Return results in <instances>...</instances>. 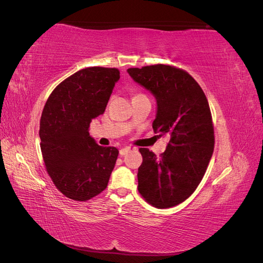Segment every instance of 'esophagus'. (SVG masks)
Listing matches in <instances>:
<instances>
[{
	"label": "esophagus",
	"instance_id": "34e87169",
	"mask_svg": "<svg viewBox=\"0 0 263 263\" xmlns=\"http://www.w3.org/2000/svg\"><path fill=\"white\" fill-rule=\"evenodd\" d=\"M129 151H130V147H124V148H122L121 150H119V155H121V156H125L126 154H128L129 153Z\"/></svg>",
	"mask_w": 263,
	"mask_h": 263
}]
</instances>
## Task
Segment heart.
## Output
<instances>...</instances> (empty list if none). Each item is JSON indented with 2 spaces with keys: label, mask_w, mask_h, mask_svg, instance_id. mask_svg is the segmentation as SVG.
<instances>
[{
  "label": "heart",
  "mask_w": 263,
  "mask_h": 263,
  "mask_svg": "<svg viewBox=\"0 0 263 263\" xmlns=\"http://www.w3.org/2000/svg\"><path fill=\"white\" fill-rule=\"evenodd\" d=\"M137 95H141V94H137ZM137 95H135V97H137Z\"/></svg>",
  "instance_id": "obj_1"
}]
</instances>
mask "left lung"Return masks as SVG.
<instances>
[{
  "instance_id": "left-lung-1",
  "label": "left lung",
  "mask_w": 263,
  "mask_h": 263,
  "mask_svg": "<svg viewBox=\"0 0 263 263\" xmlns=\"http://www.w3.org/2000/svg\"><path fill=\"white\" fill-rule=\"evenodd\" d=\"M127 72L155 97L154 130L169 138L160 158L139 149L138 191L155 208L169 209L194 192L208 169L214 150L209 102L198 83L181 69L155 65Z\"/></svg>"
}]
</instances>
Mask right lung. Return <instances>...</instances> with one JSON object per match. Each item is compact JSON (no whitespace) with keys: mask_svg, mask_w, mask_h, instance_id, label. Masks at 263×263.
Instances as JSON below:
<instances>
[{"mask_svg":"<svg viewBox=\"0 0 263 263\" xmlns=\"http://www.w3.org/2000/svg\"><path fill=\"white\" fill-rule=\"evenodd\" d=\"M119 71L91 67L78 71L50 94L41 118V149L46 169L60 192L87 201L107 186L118 150L90 136L92 119L104 113Z\"/></svg>","mask_w":263,"mask_h":263,"instance_id":"1","label":"right lung"}]
</instances>
